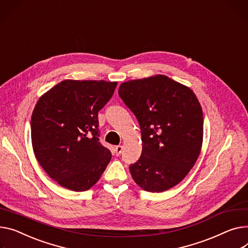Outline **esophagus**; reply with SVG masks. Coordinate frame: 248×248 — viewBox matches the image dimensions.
Segmentation results:
<instances>
[{
    "instance_id": "1",
    "label": "esophagus",
    "mask_w": 248,
    "mask_h": 248,
    "mask_svg": "<svg viewBox=\"0 0 248 248\" xmlns=\"http://www.w3.org/2000/svg\"><path fill=\"white\" fill-rule=\"evenodd\" d=\"M123 152V146L122 145H118L115 146V150H114V153H115V155H120Z\"/></svg>"
}]
</instances>
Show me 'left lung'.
Returning <instances> with one entry per match:
<instances>
[{
    "mask_svg": "<svg viewBox=\"0 0 248 248\" xmlns=\"http://www.w3.org/2000/svg\"><path fill=\"white\" fill-rule=\"evenodd\" d=\"M119 95L140 125L141 155L129 166L136 184L151 192L175 186L202 150L203 113L196 95L162 75L123 82Z\"/></svg>",
    "mask_w": 248,
    "mask_h": 248,
    "instance_id": "left-lung-1",
    "label": "left lung"
}]
</instances>
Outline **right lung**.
I'll list each match as a JSON object with an SVG mask.
<instances>
[{"instance_id":"right-lung-1","label":"right lung","mask_w":248,"mask_h":248,"mask_svg":"<svg viewBox=\"0 0 248 248\" xmlns=\"http://www.w3.org/2000/svg\"><path fill=\"white\" fill-rule=\"evenodd\" d=\"M117 85L64 79L39 98L31 120L32 150L44 170L61 186L88 190L107 169L111 154L98 139L97 112Z\"/></svg>"}]
</instances>
